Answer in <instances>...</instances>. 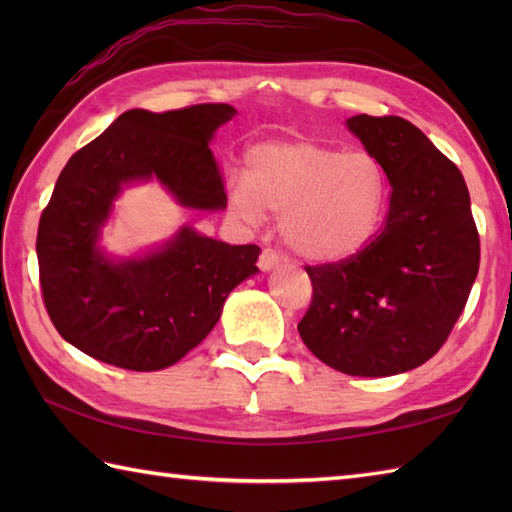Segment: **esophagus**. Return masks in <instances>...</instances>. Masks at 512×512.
Instances as JSON below:
<instances>
[{
  "mask_svg": "<svg viewBox=\"0 0 512 512\" xmlns=\"http://www.w3.org/2000/svg\"><path fill=\"white\" fill-rule=\"evenodd\" d=\"M286 262V257L281 255V253H277V250H273V248H264L262 250V255H259V268L264 270V273H268V270H275L279 264H284Z\"/></svg>",
  "mask_w": 512,
  "mask_h": 512,
  "instance_id": "obj_1",
  "label": "esophagus"
}]
</instances>
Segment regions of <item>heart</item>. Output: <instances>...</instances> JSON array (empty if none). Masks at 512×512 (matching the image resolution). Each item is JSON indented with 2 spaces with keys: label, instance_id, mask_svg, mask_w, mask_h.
Listing matches in <instances>:
<instances>
[{
  "label": "heart",
  "instance_id": "heart-1",
  "mask_svg": "<svg viewBox=\"0 0 512 512\" xmlns=\"http://www.w3.org/2000/svg\"><path fill=\"white\" fill-rule=\"evenodd\" d=\"M226 204L237 220L259 224L281 213V235L308 262L339 264L376 237L385 217L387 178L367 151L317 140H270L246 154L244 180H231Z\"/></svg>",
  "mask_w": 512,
  "mask_h": 512
}]
</instances>
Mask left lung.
<instances>
[{"label":"left lung","instance_id":"8db88e82","mask_svg":"<svg viewBox=\"0 0 512 512\" xmlns=\"http://www.w3.org/2000/svg\"><path fill=\"white\" fill-rule=\"evenodd\" d=\"M391 184L380 233L356 257L306 266L312 301L297 330L350 376H394L449 339L480 268V235L460 169L400 116L347 118Z\"/></svg>","mask_w":512,"mask_h":512}]
</instances>
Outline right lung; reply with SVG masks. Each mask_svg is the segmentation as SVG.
<instances>
[{
  "label": "right lung",
  "instance_id": "right-lung-1",
  "mask_svg": "<svg viewBox=\"0 0 512 512\" xmlns=\"http://www.w3.org/2000/svg\"><path fill=\"white\" fill-rule=\"evenodd\" d=\"M235 107L129 110L76 151L41 213L37 259L50 321L81 352L134 372L176 365L200 345L237 284L257 273L259 246H231L182 226L145 257L110 259L101 226L125 184L156 178L182 206L226 209L209 147Z\"/></svg>",
  "mask_w": 512,
  "mask_h": 512
}]
</instances>
